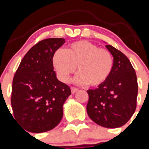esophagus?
Masks as SVG:
<instances>
[{
  "instance_id": "obj_1",
  "label": "esophagus",
  "mask_w": 149,
  "mask_h": 149,
  "mask_svg": "<svg viewBox=\"0 0 149 149\" xmlns=\"http://www.w3.org/2000/svg\"><path fill=\"white\" fill-rule=\"evenodd\" d=\"M77 90H78V89H77V88L73 87V86H72V87H71V91H72V94H74V93H75Z\"/></svg>"
}]
</instances>
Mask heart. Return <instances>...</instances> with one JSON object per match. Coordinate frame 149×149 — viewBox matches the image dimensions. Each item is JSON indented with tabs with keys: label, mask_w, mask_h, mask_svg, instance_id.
I'll use <instances>...</instances> for the list:
<instances>
[{
	"label": "heart",
	"mask_w": 149,
	"mask_h": 149,
	"mask_svg": "<svg viewBox=\"0 0 149 149\" xmlns=\"http://www.w3.org/2000/svg\"><path fill=\"white\" fill-rule=\"evenodd\" d=\"M51 62L61 81L68 82L77 66L80 73L74 77V82L92 86L104 84L111 74L114 65L113 55L108 50L88 41H77L64 50H56Z\"/></svg>",
	"instance_id": "heart-1"
}]
</instances>
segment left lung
Returning a JSON list of instances; mask_svg holds the SVG:
<instances>
[{"mask_svg": "<svg viewBox=\"0 0 149 149\" xmlns=\"http://www.w3.org/2000/svg\"><path fill=\"white\" fill-rule=\"evenodd\" d=\"M106 48L113 56V69L104 84L87 91L86 111L96 124L116 128L127 123L136 110L137 78L125 55L112 45Z\"/></svg>", "mask_w": 149, "mask_h": 149, "instance_id": "left-lung-1", "label": "left lung"}]
</instances>
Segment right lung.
<instances>
[{
	"instance_id": "add662e5",
	"label": "right lung",
	"mask_w": 149,
	"mask_h": 149,
	"mask_svg": "<svg viewBox=\"0 0 149 149\" xmlns=\"http://www.w3.org/2000/svg\"><path fill=\"white\" fill-rule=\"evenodd\" d=\"M64 43L65 39L62 38L39 42L24 56L13 77V114L29 132L52 130L63 118V107L71 89L56 78L51 58Z\"/></svg>"
}]
</instances>
